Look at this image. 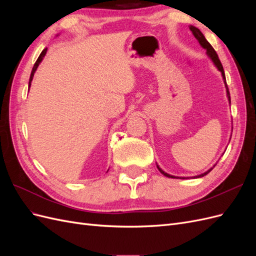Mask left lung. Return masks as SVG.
Masks as SVG:
<instances>
[{
	"label": "left lung",
	"mask_w": 256,
	"mask_h": 256,
	"mask_svg": "<svg viewBox=\"0 0 256 256\" xmlns=\"http://www.w3.org/2000/svg\"><path fill=\"white\" fill-rule=\"evenodd\" d=\"M190 30H191V32L193 33V35H194V37L196 38V40H198V42L200 44V46H202L203 48H205L206 50H207V54L209 56H210V58L212 60V62L214 63V65L216 66V68L219 69V70L221 72V74H222V76H223V80H224V83H226V92H228V100H230V90H228V84H226V74H224V70H223V66H222V64H221V62H220V60H219V58H218V54H216V52L214 51V49L212 48V46L209 44L207 40H206V38H205V36L203 35V33L200 32V30L198 28H196V26H190ZM157 168H158V170L159 171L164 174V175H166V176H168V177H172V178H176V177H174V176H171V175H168V174H166V173H164V171H162V170L157 166ZM212 168H210V170H208L207 172H205L204 174H202V175H200V176H198V177H203L204 175H206V174H208L209 172L212 171Z\"/></svg>",
	"instance_id": "obj_1"
}]
</instances>
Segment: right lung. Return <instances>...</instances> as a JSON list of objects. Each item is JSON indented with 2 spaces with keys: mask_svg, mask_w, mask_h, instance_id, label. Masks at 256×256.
I'll return each instance as SVG.
<instances>
[{
  "mask_svg": "<svg viewBox=\"0 0 256 256\" xmlns=\"http://www.w3.org/2000/svg\"><path fill=\"white\" fill-rule=\"evenodd\" d=\"M46 52H47V48H46V49H44V50H42V52L40 53V56H38V58H37V60H36V63L34 64V67H33V69H32V72H30V81H28V86H30V82H32V80H33V76H34V74H35V72H36V69H37L38 65H40V62L42 60L44 56H46Z\"/></svg>",
  "mask_w": 256,
  "mask_h": 256,
  "instance_id": "obj_1",
  "label": "right lung"
}]
</instances>
